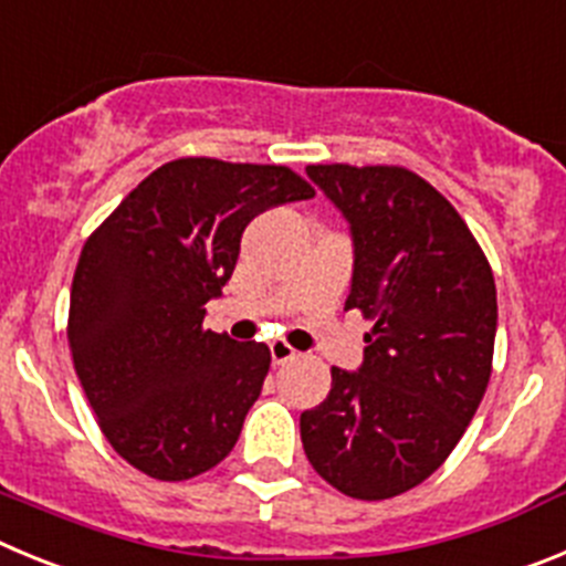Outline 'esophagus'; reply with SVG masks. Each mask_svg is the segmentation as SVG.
<instances>
[{"label":"esophagus","mask_w":566,"mask_h":566,"mask_svg":"<svg viewBox=\"0 0 566 566\" xmlns=\"http://www.w3.org/2000/svg\"><path fill=\"white\" fill-rule=\"evenodd\" d=\"M295 358V349L290 344H284V340H271V360L273 366H284L287 360Z\"/></svg>","instance_id":"obj_1"}]
</instances>
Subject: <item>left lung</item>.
<instances>
[{"label":"left lung","instance_id":"8db88e82","mask_svg":"<svg viewBox=\"0 0 566 566\" xmlns=\"http://www.w3.org/2000/svg\"><path fill=\"white\" fill-rule=\"evenodd\" d=\"M349 222L346 310L371 321L364 364L333 366L327 400L302 415L318 476L353 499L411 491L446 462L491 380L496 284L454 206L400 166H307Z\"/></svg>","mask_w":566,"mask_h":566}]
</instances>
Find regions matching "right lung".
Segmentation results:
<instances>
[{"label": "right lung", "mask_w": 566, "mask_h": 566, "mask_svg": "<svg viewBox=\"0 0 566 566\" xmlns=\"http://www.w3.org/2000/svg\"><path fill=\"white\" fill-rule=\"evenodd\" d=\"M315 197L287 166L182 157L151 171L86 239L70 353L109 446L163 482L220 465L256 403L271 349L202 329L253 217Z\"/></svg>", "instance_id": "obj_1"}]
</instances>
